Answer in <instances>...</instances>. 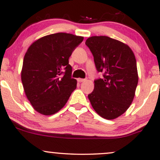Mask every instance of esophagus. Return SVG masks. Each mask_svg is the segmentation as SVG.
Returning <instances> with one entry per match:
<instances>
[{"mask_svg":"<svg viewBox=\"0 0 160 160\" xmlns=\"http://www.w3.org/2000/svg\"><path fill=\"white\" fill-rule=\"evenodd\" d=\"M77 81H78V82H85L86 81V79L85 78H78V79H77Z\"/></svg>","mask_w":160,"mask_h":160,"instance_id":"1","label":"esophagus"}]
</instances>
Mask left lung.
I'll list each match as a JSON object with an SVG mask.
<instances>
[{"label":"left lung","instance_id":"left-lung-1","mask_svg":"<svg viewBox=\"0 0 160 160\" xmlns=\"http://www.w3.org/2000/svg\"><path fill=\"white\" fill-rule=\"evenodd\" d=\"M98 72L88 97L99 116L112 120L127 111L134 98L138 74L134 53L122 42L107 36H92L86 41Z\"/></svg>","mask_w":160,"mask_h":160}]
</instances>
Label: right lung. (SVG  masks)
Returning <instances> with one entry per match:
<instances>
[{
	"instance_id": "add662e5",
	"label": "right lung",
	"mask_w": 160,
	"mask_h": 160,
	"mask_svg": "<svg viewBox=\"0 0 160 160\" xmlns=\"http://www.w3.org/2000/svg\"><path fill=\"white\" fill-rule=\"evenodd\" d=\"M83 40L82 36L59 32L42 37L25 54L21 80L33 108L44 116L60 111L77 88L69 58ZM63 68L65 69L62 76Z\"/></svg>"
}]
</instances>
